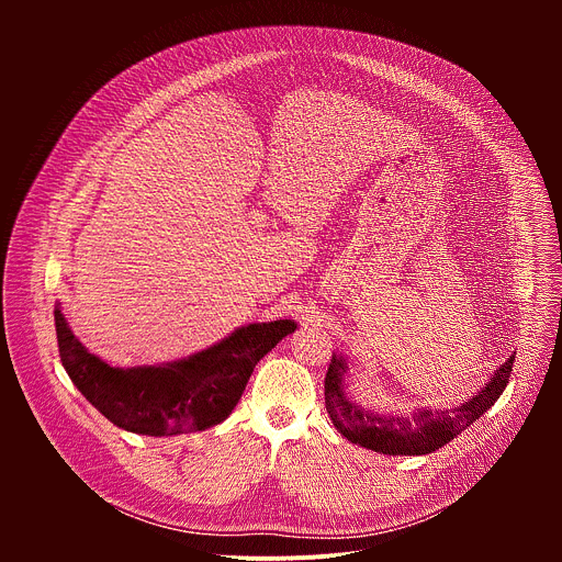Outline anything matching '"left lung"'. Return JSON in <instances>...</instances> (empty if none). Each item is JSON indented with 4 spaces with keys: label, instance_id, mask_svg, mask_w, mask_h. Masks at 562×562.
<instances>
[{
    "label": "left lung",
    "instance_id": "8db88e82",
    "mask_svg": "<svg viewBox=\"0 0 562 562\" xmlns=\"http://www.w3.org/2000/svg\"><path fill=\"white\" fill-rule=\"evenodd\" d=\"M514 360L516 351L494 371L485 386H480L475 395L453 409L434 412L429 407H418L409 414H393L356 403L345 386V373L349 371L347 360L340 353H334L325 378L327 412L334 427L353 445L386 456H425L451 442L494 407L509 382Z\"/></svg>",
    "mask_w": 562,
    "mask_h": 562
}]
</instances>
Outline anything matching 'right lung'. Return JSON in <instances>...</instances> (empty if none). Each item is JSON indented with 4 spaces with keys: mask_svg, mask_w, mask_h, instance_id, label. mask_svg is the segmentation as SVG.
Listing matches in <instances>:
<instances>
[{
    "mask_svg": "<svg viewBox=\"0 0 562 562\" xmlns=\"http://www.w3.org/2000/svg\"><path fill=\"white\" fill-rule=\"evenodd\" d=\"M295 329L293 319L251 323L180 360L117 367L79 342L61 302L55 304L59 358L72 384L115 427L155 438L204 431L226 420L256 364Z\"/></svg>",
    "mask_w": 562,
    "mask_h": 562,
    "instance_id": "1",
    "label": "right lung"
}]
</instances>
